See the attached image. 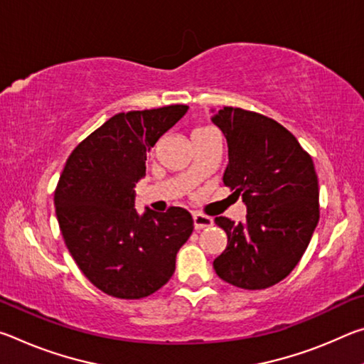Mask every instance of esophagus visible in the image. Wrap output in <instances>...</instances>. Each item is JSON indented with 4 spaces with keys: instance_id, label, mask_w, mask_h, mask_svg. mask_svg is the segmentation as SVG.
Returning <instances> with one entry per match:
<instances>
[{
    "instance_id": "34e87169",
    "label": "esophagus",
    "mask_w": 364,
    "mask_h": 364,
    "mask_svg": "<svg viewBox=\"0 0 364 364\" xmlns=\"http://www.w3.org/2000/svg\"><path fill=\"white\" fill-rule=\"evenodd\" d=\"M193 220H194L196 231L204 230V228H210L213 225V220L210 217H205V215H200V213H194Z\"/></svg>"
}]
</instances>
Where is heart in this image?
<instances>
[{
  "label": "heart",
  "mask_w": 364,
  "mask_h": 364,
  "mask_svg": "<svg viewBox=\"0 0 364 364\" xmlns=\"http://www.w3.org/2000/svg\"><path fill=\"white\" fill-rule=\"evenodd\" d=\"M197 130H205V128H197ZM197 130H196V132H197Z\"/></svg>",
  "instance_id": "1"
}]
</instances>
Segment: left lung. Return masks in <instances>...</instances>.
<instances>
[{"instance_id":"left-lung-1","label":"left lung","mask_w":364,"mask_h":364,"mask_svg":"<svg viewBox=\"0 0 364 364\" xmlns=\"http://www.w3.org/2000/svg\"><path fill=\"white\" fill-rule=\"evenodd\" d=\"M212 122L228 143L225 186L247 207L244 223L215 218L228 245L213 268L236 287H271L297 267L318 225L315 165L297 138L269 117L223 107Z\"/></svg>"}]
</instances>
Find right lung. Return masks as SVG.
Masks as SVG:
<instances>
[{
  "instance_id": "1",
  "label": "right lung",
  "mask_w": 364,
  "mask_h": 364,
  "mask_svg": "<svg viewBox=\"0 0 364 364\" xmlns=\"http://www.w3.org/2000/svg\"><path fill=\"white\" fill-rule=\"evenodd\" d=\"M188 109L175 104L110 117L72 151L60 173L54 205L64 242L86 278L112 297L143 299L167 284L194 230L186 208L143 215L134 208L147 151Z\"/></svg>"
}]
</instances>
